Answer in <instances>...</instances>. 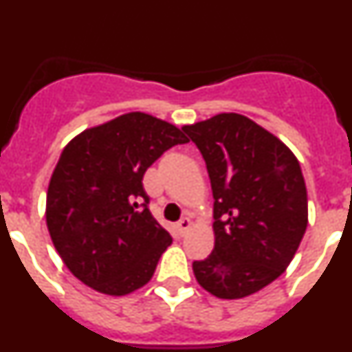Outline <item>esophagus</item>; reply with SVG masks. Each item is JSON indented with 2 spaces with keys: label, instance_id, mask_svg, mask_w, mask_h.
<instances>
[{
  "label": "esophagus",
  "instance_id": "esophagus-1",
  "mask_svg": "<svg viewBox=\"0 0 352 352\" xmlns=\"http://www.w3.org/2000/svg\"><path fill=\"white\" fill-rule=\"evenodd\" d=\"M190 229H192V220L188 219V217H185V219L179 220V222H178V232H179V234H182V236L186 234V232L190 231Z\"/></svg>",
  "mask_w": 352,
  "mask_h": 352
}]
</instances>
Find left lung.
Here are the masks:
<instances>
[{"label":"left lung","mask_w":352,"mask_h":352,"mask_svg":"<svg viewBox=\"0 0 352 352\" xmlns=\"http://www.w3.org/2000/svg\"><path fill=\"white\" fill-rule=\"evenodd\" d=\"M203 153L213 190L214 247L192 264L220 300L261 291L287 270L309 223L298 158L243 114L220 113L182 126Z\"/></svg>","instance_id":"obj_1"}]
</instances>
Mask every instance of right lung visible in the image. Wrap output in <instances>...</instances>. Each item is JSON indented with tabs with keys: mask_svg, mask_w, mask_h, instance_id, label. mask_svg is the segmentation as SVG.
Here are the masks:
<instances>
[{
	"mask_svg": "<svg viewBox=\"0 0 352 352\" xmlns=\"http://www.w3.org/2000/svg\"><path fill=\"white\" fill-rule=\"evenodd\" d=\"M185 142L176 125L135 111L65 146L49 182L45 222L61 261L84 285L126 296L151 280L173 239L146 208L142 176L166 149Z\"/></svg>",
	"mask_w": 352,
	"mask_h": 352,
	"instance_id": "add662e5",
	"label": "right lung"
}]
</instances>
